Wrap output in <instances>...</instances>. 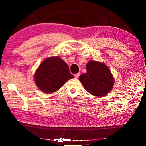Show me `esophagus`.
Returning a JSON list of instances; mask_svg holds the SVG:
<instances>
[{
  "label": "esophagus",
  "mask_w": 146,
  "mask_h": 146,
  "mask_svg": "<svg viewBox=\"0 0 146 146\" xmlns=\"http://www.w3.org/2000/svg\"><path fill=\"white\" fill-rule=\"evenodd\" d=\"M80 73H76V74H75V75H74V76H75L76 78H78V76H80Z\"/></svg>",
  "instance_id": "34e87169"
}]
</instances>
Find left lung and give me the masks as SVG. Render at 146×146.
I'll list each match as a JSON object with an SVG mask.
<instances>
[{"label": "left lung", "instance_id": "obj_1", "mask_svg": "<svg viewBox=\"0 0 146 146\" xmlns=\"http://www.w3.org/2000/svg\"><path fill=\"white\" fill-rule=\"evenodd\" d=\"M86 72L79 76L85 90L95 97L108 94L114 85V78L109 68L104 63L90 61L86 65Z\"/></svg>", "mask_w": 146, "mask_h": 146}]
</instances>
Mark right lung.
Instances as JSON below:
<instances>
[{
  "label": "right lung",
  "instance_id": "right-lung-1",
  "mask_svg": "<svg viewBox=\"0 0 146 146\" xmlns=\"http://www.w3.org/2000/svg\"><path fill=\"white\" fill-rule=\"evenodd\" d=\"M73 78L67 64L58 56L46 59L35 74L37 86L47 94L58 90L64 83Z\"/></svg>",
  "mask_w": 146,
  "mask_h": 146
}]
</instances>
